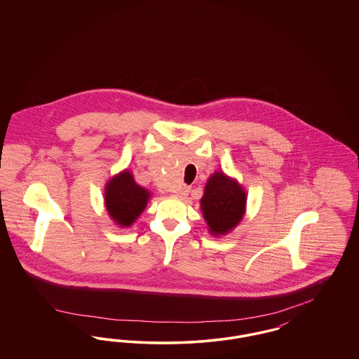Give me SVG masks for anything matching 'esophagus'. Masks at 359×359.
<instances>
[{"label": "esophagus", "mask_w": 359, "mask_h": 359, "mask_svg": "<svg viewBox=\"0 0 359 359\" xmlns=\"http://www.w3.org/2000/svg\"><path fill=\"white\" fill-rule=\"evenodd\" d=\"M188 194H189V187H188V186H182V187L177 189V192H176V195H177L179 198H184V196H187Z\"/></svg>", "instance_id": "obj_1"}]
</instances>
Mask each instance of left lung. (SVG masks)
<instances>
[{
  "label": "left lung",
  "instance_id": "8db88e82",
  "mask_svg": "<svg viewBox=\"0 0 359 359\" xmlns=\"http://www.w3.org/2000/svg\"><path fill=\"white\" fill-rule=\"evenodd\" d=\"M246 192L236 179L215 172L210 176L201 199L208 231L212 236H224L230 233L243 218L246 210Z\"/></svg>",
  "mask_w": 359,
  "mask_h": 359
}]
</instances>
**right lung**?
I'll list each match as a JSON object with an SVG mask.
<instances>
[{
	"label": "right lung",
	"mask_w": 359,
	"mask_h": 359,
	"mask_svg": "<svg viewBox=\"0 0 359 359\" xmlns=\"http://www.w3.org/2000/svg\"><path fill=\"white\" fill-rule=\"evenodd\" d=\"M151 192L138 186L133 175L123 171L111 177L104 187V205L110 218L120 227L133 224L147 207Z\"/></svg>",
	"instance_id": "right-lung-1"
}]
</instances>
